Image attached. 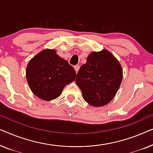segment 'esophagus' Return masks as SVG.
<instances>
[{
    "label": "esophagus",
    "instance_id": "1",
    "mask_svg": "<svg viewBox=\"0 0 153 153\" xmlns=\"http://www.w3.org/2000/svg\"><path fill=\"white\" fill-rule=\"evenodd\" d=\"M74 68L75 71H76V73L78 72V71H79V65H76V66L74 67Z\"/></svg>",
    "mask_w": 153,
    "mask_h": 153
}]
</instances>
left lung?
Instances as JSON below:
<instances>
[{
  "label": "left lung",
  "instance_id": "1",
  "mask_svg": "<svg viewBox=\"0 0 153 153\" xmlns=\"http://www.w3.org/2000/svg\"><path fill=\"white\" fill-rule=\"evenodd\" d=\"M123 80L120 62L106 49L92 52L76 74V83L89 104L100 107L111 101Z\"/></svg>",
  "mask_w": 153,
  "mask_h": 153
}]
</instances>
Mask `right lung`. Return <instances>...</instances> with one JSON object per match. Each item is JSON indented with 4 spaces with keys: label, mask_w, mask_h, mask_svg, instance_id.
Here are the masks:
<instances>
[{
    "label": "right lung",
    "mask_w": 153,
    "mask_h": 153,
    "mask_svg": "<svg viewBox=\"0 0 153 153\" xmlns=\"http://www.w3.org/2000/svg\"><path fill=\"white\" fill-rule=\"evenodd\" d=\"M76 72L54 49H45L26 68V79L35 95L46 101L57 98L66 85L75 80Z\"/></svg>",
    "instance_id": "right-lung-1"
}]
</instances>
